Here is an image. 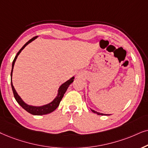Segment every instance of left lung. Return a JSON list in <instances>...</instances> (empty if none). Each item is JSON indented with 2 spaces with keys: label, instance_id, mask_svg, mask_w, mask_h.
Returning <instances> with one entry per match:
<instances>
[{
  "label": "left lung",
  "instance_id": "obj_1",
  "mask_svg": "<svg viewBox=\"0 0 148 148\" xmlns=\"http://www.w3.org/2000/svg\"><path fill=\"white\" fill-rule=\"evenodd\" d=\"M91 110V111L93 112V113H95V114H98V115H108V114H102V113H99V112H96V111H95V110H92V109H90Z\"/></svg>",
  "mask_w": 148,
  "mask_h": 148
}]
</instances>
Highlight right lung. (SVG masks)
<instances>
[{"instance_id": "right-lung-1", "label": "right lung", "mask_w": 148, "mask_h": 148, "mask_svg": "<svg viewBox=\"0 0 148 148\" xmlns=\"http://www.w3.org/2000/svg\"><path fill=\"white\" fill-rule=\"evenodd\" d=\"M37 37H38V36L33 37L32 38L27 41V42L25 43V44L22 47V48H21L20 50L18 51V53H17L16 56L15 57V59L13 60V64H12V70H11V87H12V90H13V95H14V97H15V100L17 101V103H18L19 105H20L21 107L23 108V109H24L25 110H26L27 112H29V114H33V115L40 116V115H45V114H47L51 113V112H53L54 110L58 107L59 105H60V101H62V98H63V97H64L65 92H66L67 89H68V86H70V84L71 83H72L73 81H74V77L73 76L72 78H71L70 80H68V81H66V82H64V84H62V85L60 86V87L59 88L58 95H57L56 97L53 99V101H51V103H49L48 104H46V105H44V106H29V105H27V103H25V102L23 101L22 99H21V98L19 97V95L17 94L16 90H15L14 86H13V83H12L13 69V67H14L15 62V61H16V59L17 58V56H18L19 53H20L21 51L25 48V46H27V45H28L29 43H30L32 42V41L35 40V39H36Z\"/></svg>"}]
</instances>
